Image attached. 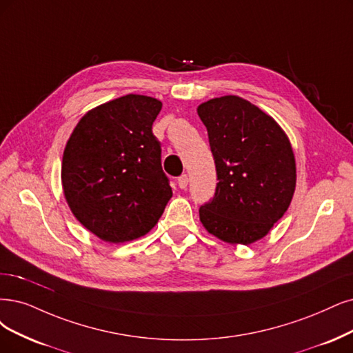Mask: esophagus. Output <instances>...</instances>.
Returning <instances> with one entry per match:
<instances>
[{
  "instance_id": "obj_1",
  "label": "esophagus",
  "mask_w": 353,
  "mask_h": 353,
  "mask_svg": "<svg viewBox=\"0 0 353 353\" xmlns=\"http://www.w3.org/2000/svg\"><path fill=\"white\" fill-rule=\"evenodd\" d=\"M177 185L180 189H186L188 185H189V176L188 174H181L179 179H177Z\"/></svg>"
}]
</instances>
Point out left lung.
Segmentation results:
<instances>
[{
	"mask_svg": "<svg viewBox=\"0 0 353 353\" xmlns=\"http://www.w3.org/2000/svg\"><path fill=\"white\" fill-rule=\"evenodd\" d=\"M216 168L214 198L199 208L208 232L252 244L270 231L292 201L296 170L288 137L269 114L239 96L198 108Z\"/></svg>",
	"mask_w": 353,
	"mask_h": 353,
	"instance_id": "1",
	"label": "left lung"
}]
</instances>
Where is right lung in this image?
<instances>
[{
    "label": "right lung",
    "instance_id": "right-lung-1",
    "mask_svg": "<svg viewBox=\"0 0 353 353\" xmlns=\"http://www.w3.org/2000/svg\"><path fill=\"white\" fill-rule=\"evenodd\" d=\"M161 101L128 94L85 113L65 147L62 188L80 223L109 243L139 239L173 196L152 123Z\"/></svg>",
    "mask_w": 353,
    "mask_h": 353
}]
</instances>
